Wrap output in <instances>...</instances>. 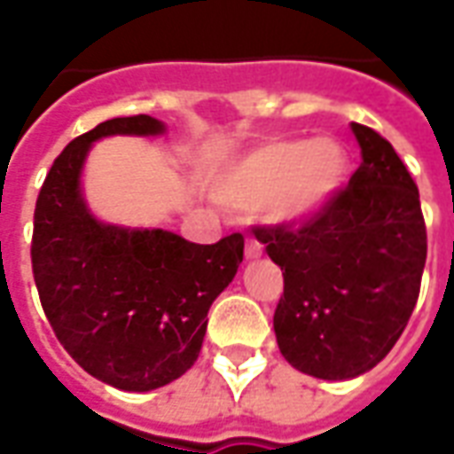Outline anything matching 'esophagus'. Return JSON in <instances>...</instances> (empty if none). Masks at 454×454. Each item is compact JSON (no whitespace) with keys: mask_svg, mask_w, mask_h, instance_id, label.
I'll return each instance as SVG.
<instances>
[{"mask_svg":"<svg viewBox=\"0 0 454 454\" xmlns=\"http://www.w3.org/2000/svg\"><path fill=\"white\" fill-rule=\"evenodd\" d=\"M257 257H262V246L250 238L246 243V260H257Z\"/></svg>","mask_w":454,"mask_h":454,"instance_id":"esophagus-1","label":"esophagus"}]
</instances>
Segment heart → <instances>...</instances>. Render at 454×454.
<instances>
[{"label": "heart", "mask_w": 454, "mask_h": 454, "mask_svg": "<svg viewBox=\"0 0 454 454\" xmlns=\"http://www.w3.org/2000/svg\"><path fill=\"white\" fill-rule=\"evenodd\" d=\"M348 172L335 138L272 140L221 169L214 194L231 208L262 207L272 223H306L333 207Z\"/></svg>", "instance_id": "b5f03b06"}]
</instances>
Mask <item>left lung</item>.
I'll return each mask as SVG.
<instances>
[{"mask_svg": "<svg viewBox=\"0 0 454 454\" xmlns=\"http://www.w3.org/2000/svg\"><path fill=\"white\" fill-rule=\"evenodd\" d=\"M362 162L333 207L304 226L255 228L285 275L275 311L285 360L342 381L380 364L409 324L426 267L416 182L389 140L350 123Z\"/></svg>", "mask_w": 454, "mask_h": 454, "instance_id": "left-lung-1", "label": "left lung"}]
</instances>
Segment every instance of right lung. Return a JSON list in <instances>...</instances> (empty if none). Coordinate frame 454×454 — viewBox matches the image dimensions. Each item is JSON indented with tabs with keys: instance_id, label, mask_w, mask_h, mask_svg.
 Segmentation results:
<instances>
[{
	"instance_id": "add662e5",
	"label": "right lung",
	"mask_w": 454,
	"mask_h": 454,
	"mask_svg": "<svg viewBox=\"0 0 454 454\" xmlns=\"http://www.w3.org/2000/svg\"><path fill=\"white\" fill-rule=\"evenodd\" d=\"M162 133L148 114L104 121L55 158L35 201L31 262L45 316L73 360L121 391L165 387L197 362L208 309L243 262L240 233L199 246L90 211L82 168L94 143Z\"/></svg>"
}]
</instances>
